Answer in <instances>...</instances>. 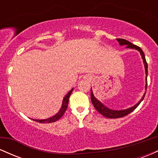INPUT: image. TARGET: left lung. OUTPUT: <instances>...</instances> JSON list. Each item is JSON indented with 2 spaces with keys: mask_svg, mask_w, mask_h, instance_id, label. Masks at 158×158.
Returning <instances> with one entry per match:
<instances>
[{
  "mask_svg": "<svg viewBox=\"0 0 158 158\" xmlns=\"http://www.w3.org/2000/svg\"><path fill=\"white\" fill-rule=\"evenodd\" d=\"M117 41L119 43L120 45H126L127 48H131V49H136L138 51L140 52V55L142 56V59L143 61V63H144V66H145V70H146V89L147 88V74H148V64L147 62H146V58H145V55L144 52L139 47L137 46V45H135L133 44H131V42H129L128 41H127L126 39H117ZM145 95H146V93L144 94L143 97L141 100L139 101L138 103L135 105V106L131 107V108H128V109H125V110H111L110 108H107L102 104L99 102V100H97L95 97H94L93 92H92V90L90 89V99H91V102L93 103L94 108H96V110H97L98 112H99L102 115L104 116V117H107V118H119V117H125V116L128 115V114H130L131 112L133 111L134 110L137 108V106H139V103L143 101V99H144Z\"/></svg>",
  "mask_w": 158,
  "mask_h": 158,
  "instance_id": "obj_1",
  "label": "left lung"
}]
</instances>
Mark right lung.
<instances>
[{
	"instance_id": "add662e5",
	"label": "right lung",
	"mask_w": 158,
	"mask_h": 158,
	"mask_svg": "<svg viewBox=\"0 0 158 158\" xmlns=\"http://www.w3.org/2000/svg\"><path fill=\"white\" fill-rule=\"evenodd\" d=\"M73 88H72V89L68 92V94H67V95L65 96L64 98V99H63L62 106H61V109L59 110V111L58 112V113L56 114V115L52 116V117H50V118L45 119H33V120L36 121V122H39V123H50L56 122V121H57L58 119H60L61 117H62L63 115H64L65 110H67V108H68V106L69 97H70V94H71L72 91H73Z\"/></svg>"
}]
</instances>
